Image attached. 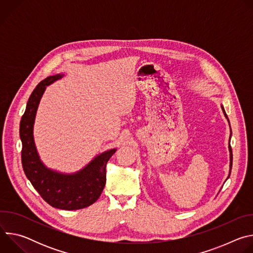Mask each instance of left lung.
<instances>
[{"label":"left lung","instance_id":"8db88e82","mask_svg":"<svg viewBox=\"0 0 253 253\" xmlns=\"http://www.w3.org/2000/svg\"><path fill=\"white\" fill-rule=\"evenodd\" d=\"M221 109H222V112H223V114H224L225 118L227 119V121H228V124H229V127H230V123H229L228 117H227V115H226V113H225V110H224V108H223V106H222V105H221ZM231 135H232V132H231V128H230V136H229V146H228V149H229V160H230V163H229V174H228V176H227L226 180L229 178V176H230V173H231V168H232V150H231V147H230V138H231ZM226 180H225V181H226Z\"/></svg>","mask_w":253,"mask_h":253}]
</instances>
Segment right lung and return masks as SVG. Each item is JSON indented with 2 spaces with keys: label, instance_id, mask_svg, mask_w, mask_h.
<instances>
[{
  "label": "right lung",
  "instance_id": "1",
  "mask_svg": "<svg viewBox=\"0 0 253 253\" xmlns=\"http://www.w3.org/2000/svg\"><path fill=\"white\" fill-rule=\"evenodd\" d=\"M63 77L64 74H57L46 78L28 100L20 123L22 164L27 178L47 203L58 209L77 210L90 206L100 197L106 184V164L117 149L96 155L86 166L73 173H63L44 164L34 139L35 118L47 86Z\"/></svg>",
  "mask_w": 253,
  "mask_h": 253
}]
</instances>
